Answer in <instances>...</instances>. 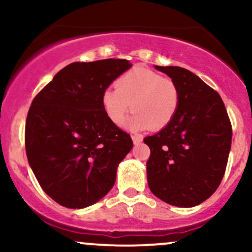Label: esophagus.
I'll return each instance as SVG.
<instances>
[{
	"label": "esophagus",
	"mask_w": 252,
	"mask_h": 252,
	"mask_svg": "<svg viewBox=\"0 0 252 252\" xmlns=\"http://www.w3.org/2000/svg\"><path fill=\"white\" fill-rule=\"evenodd\" d=\"M131 138H132V142H134V144H140L143 141V136L138 135V134L132 135Z\"/></svg>",
	"instance_id": "1"
}]
</instances>
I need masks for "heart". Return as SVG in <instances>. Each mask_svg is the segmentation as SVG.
Here are the masks:
<instances>
[{"label": "heart", "mask_w": 252, "mask_h": 252, "mask_svg": "<svg viewBox=\"0 0 252 252\" xmlns=\"http://www.w3.org/2000/svg\"><path fill=\"white\" fill-rule=\"evenodd\" d=\"M106 116L120 126L132 108L134 115L124 123L131 130L162 129L175 116L179 106V90L169 78H162L149 68L137 67L124 73L116 88H108L102 94Z\"/></svg>", "instance_id": "obj_1"}]
</instances>
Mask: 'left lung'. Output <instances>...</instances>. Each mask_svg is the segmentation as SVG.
<instances>
[{
	"label": "left lung",
	"mask_w": 252,
	"mask_h": 252,
	"mask_svg": "<svg viewBox=\"0 0 252 252\" xmlns=\"http://www.w3.org/2000/svg\"><path fill=\"white\" fill-rule=\"evenodd\" d=\"M178 86L174 118L144 138L150 148L147 179L153 194L178 207L209 199L226 169L232 126L219 94L198 76L178 66H155Z\"/></svg>",
	"instance_id": "8db88e82"
}]
</instances>
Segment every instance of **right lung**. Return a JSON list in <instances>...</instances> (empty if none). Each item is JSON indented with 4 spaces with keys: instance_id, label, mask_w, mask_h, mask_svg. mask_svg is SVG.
Instances as JSON below:
<instances>
[{
    "instance_id": "right-lung-1",
    "label": "right lung",
    "mask_w": 252,
    "mask_h": 252,
    "mask_svg": "<svg viewBox=\"0 0 252 252\" xmlns=\"http://www.w3.org/2000/svg\"><path fill=\"white\" fill-rule=\"evenodd\" d=\"M131 67L126 59L72 63L32 102L26 121L28 162L41 189L68 209H84L114 186L132 148L129 134L106 116L104 90Z\"/></svg>"
}]
</instances>
